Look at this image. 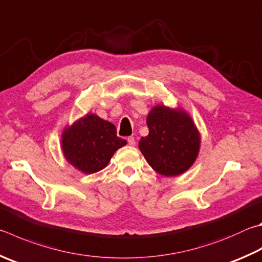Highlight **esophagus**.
<instances>
[{
  "instance_id": "esophagus-1",
  "label": "esophagus",
  "mask_w": 262,
  "mask_h": 262,
  "mask_svg": "<svg viewBox=\"0 0 262 262\" xmlns=\"http://www.w3.org/2000/svg\"><path fill=\"white\" fill-rule=\"evenodd\" d=\"M127 142H128V144L129 145H132V146H134L135 145V139L133 136H129V137H127Z\"/></svg>"
}]
</instances>
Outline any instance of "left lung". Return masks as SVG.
Listing matches in <instances>:
<instances>
[{
  "label": "left lung",
  "instance_id": "1",
  "mask_svg": "<svg viewBox=\"0 0 262 262\" xmlns=\"http://www.w3.org/2000/svg\"><path fill=\"white\" fill-rule=\"evenodd\" d=\"M149 134L139 147L152 168L164 177H178L191 167L201 149V134L182 108L158 104L146 117Z\"/></svg>",
  "mask_w": 262,
  "mask_h": 262
}]
</instances>
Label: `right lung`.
I'll return each mask as SVG.
<instances>
[{
	"label": "right lung",
	"instance_id": "right-lung-1",
	"mask_svg": "<svg viewBox=\"0 0 262 262\" xmlns=\"http://www.w3.org/2000/svg\"><path fill=\"white\" fill-rule=\"evenodd\" d=\"M126 144V140L117 136L113 123L94 113H88L65 127L60 139L65 159L84 174L105 168L115 152Z\"/></svg>",
	"mask_w": 262,
	"mask_h": 262
}]
</instances>
